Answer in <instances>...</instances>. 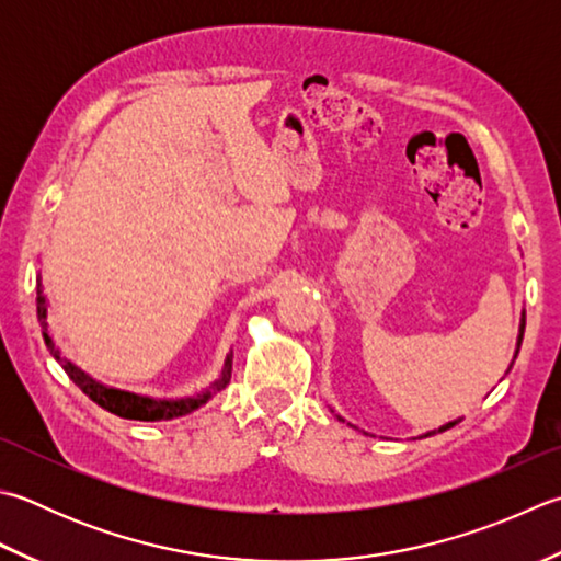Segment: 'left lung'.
Listing matches in <instances>:
<instances>
[{"label":"left lung","mask_w":561,"mask_h":561,"mask_svg":"<svg viewBox=\"0 0 561 561\" xmlns=\"http://www.w3.org/2000/svg\"><path fill=\"white\" fill-rule=\"evenodd\" d=\"M523 333H525V311H523V316H520V328H518V345H515V355H513V359L515 357H518V350H520V343H523ZM513 367V365H511ZM508 367V369H511ZM337 419H340V415H337ZM340 421H343V419H340ZM459 423V419L457 421H449V423H445V425H440V427H437V433H443V431H447V427H453V425H457ZM435 433V431H433ZM433 433H425L423 437H427V435H433Z\"/></svg>","instance_id":"8db88e82"}]
</instances>
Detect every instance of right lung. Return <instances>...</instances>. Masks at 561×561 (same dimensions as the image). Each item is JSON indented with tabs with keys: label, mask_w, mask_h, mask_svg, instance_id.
Here are the masks:
<instances>
[{
	"label": "right lung",
	"mask_w": 561,
	"mask_h": 561,
	"mask_svg": "<svg viewBox=\"0 0 561 561\" xmlns=\"http://www.w3.org/2000/svg\"><path fill=\"white\" fill-rule=\"evenodd\" d=\"M36 309H38V321L43 328V340H46V345L50 350V355L60 362L62 369L68 371V377L80 387L87 397H90L96 405H102L104 411L118 415V419H128V421H172V419H180V415H186L204 405L208 399L214 397L216 391L226 389V383L230 381V369H233V353L226 355L224 362V369L218 379H214L211 387L206 391L196 393V397H184V399H152V397H140V393L134 391H124V389H114V387H106V383L92 379L87 371H82L77 365H72L70 359H65L60 355V350L55 347L53 337L48 333V301H46V294H43V284L38 277V289H36Z\"/></svg>",
	"instance_id": "right-lung-1"
}]
</instances>
